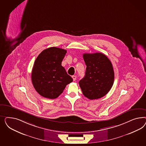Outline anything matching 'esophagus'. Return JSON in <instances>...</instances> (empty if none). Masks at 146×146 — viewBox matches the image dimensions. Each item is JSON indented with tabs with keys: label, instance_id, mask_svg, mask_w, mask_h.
Wrapping results in <instances>:
<instances>
[{
	"label": "esophagus",
	"instance_id": "34e87169",
	"mask_svg": "<svg viewBox=\"0 0 146 146\" xmlns=\"http://www.w3.org/2000/svg\"><path fill=\"white\" fill-rule=\"evenodd\" d=\"M72 77V78H73V81H75V80H76V75H73Z\"/></svg>",
	"mask_w": 146,
	"mask_h": 146
}]
</instances>
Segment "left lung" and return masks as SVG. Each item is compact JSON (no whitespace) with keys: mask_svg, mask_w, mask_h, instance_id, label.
<instances>
[{"mask_svg":"<svg viewBox=\"0 0 146 146\" xmlns=\"http://www.w3.org/2000/svg\"><path fill=\"white\" fill-rule=\"evenodd\" d=\"M83 57L87 66L84 78L79 85L85 97L90 100L105 96L114 82V71L110 60L102 53H84Z\"/></svg>","mask_w":146,"mask_h":146,"instance_id":"1","label":"left lung"}]
</instances>
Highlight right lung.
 <instances>
[{"mask_svg":"<svg viewBox=\"0 0 146 146\" xmlns=\"http://www.w3.org/2000/svg\"><path fill=\"white\" fill-rule=\"evenodd\" d=\"M66 52V50L51 47L43 50L36 59L31 80L36 92L42 96L56 98L73 81L62 66Z\"/></svg>","mask_w":146,"mask_h":146,"instance_id":"obj_1","label":"right lung"}]
</instances>
